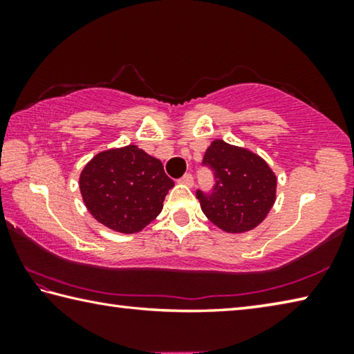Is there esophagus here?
<instances>
[{
    "label": "esophagus",
    "instance_id": "34e87169",
    "mask_svg": "<svg viewBox=\"0 0 354 354\" xmlns=\"http://www.w3.org/2000/svg\"><path fill=\"white\" fill-rule=\"evenodd\" d=\"M179 183L184 184V185H189V187H192L194 185V176L190 175V173H185V175L179 179Z\"/></svg>",
    "mask_w": 354,
    "mask_h": 354
}]
</instances>
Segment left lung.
<instances>
[{
    "mask_svg": "<svg viewBox=\"0 0 354 354\" xmlns=\"http://www.w3.org/2000/svg\"><path fill=\"white\" fill-rule=\"evenodd\" d=\"M203 165L214 173V187L196 190L201 211L226 232H245L267 217L274 196L277 176L259 156L248 149L214 140Z\"/></svg>",
    "mask_w": 354,
    "mask_h": 354,
    "instance_id": "8db88e82",
    "label": "left lung"
}]
</instances>
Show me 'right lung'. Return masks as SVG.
Returning a JSON list of instances; mask_svg holds the SVG:
<instances>
[{
    "mask_svg": "<svg viewBox=\"0 0 354 354\" xmlns=\"http://www.w3.org/2000/svg\"><path fill=\"white\" fill-rule=\"evenodd\" d=\"M173 185L162 162L136 145L98 153L80 178L88 212L123 234L139 232L158 217Z\"/></svg>",
    "mask_w": 354,
    "mask_h": 354,
    "instance_id": "add662e5",
    "label": "right lung"
}]
</instances>
